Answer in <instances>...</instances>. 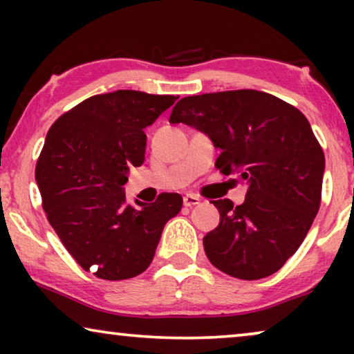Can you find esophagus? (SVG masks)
<instances>
[{"label": "esophagus", "mask_w": 354, "mask_h": 354, "mask_svg": "<svg viewBox=\"0 0 354 354\" xmlns=\"http://www.w3.org/2000/svg\"><path fill=\"white\" fill-rule=\"evenodd\" d=\"M200 201H201V198L200 196H196V195H185L183 196V205H185L187 207H192V206H196V205H200Z\"/></svg>", "instance_id": "esophagus-1"}]
</instances>
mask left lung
I'll return each mask as SVG.
<instances>
[{"mask_svg": "<svg viewBox=\"0 0 354 354\" xmlns=\"http://www.w3.org/2000/svg\"><path fill=\"white\" fill-rule=\"evenodd\" d=\"M171 122L209 135L216 169L240 174L245 201H211L221 222L205 235L207 259L222 272L258 280L277 272L303 243L322 198V147L301 111L258 90L187 96Z\"/></svg>", "mask_w": 354, "mask_h": 354, "instance_id": "obj_1", "label": "left lung"}]
</instances>
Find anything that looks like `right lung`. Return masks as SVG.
<instances>
[{"instance_id": "1", "label": "right lung", "mask_w": 354, "mask_h": 354, "mask_svg": "<svg viewBox=\"0 0 354 354\" xmlns=\"http://www.w3.org/2000/svg\"><path fill=\"white\" fill-rule=\"evenodd\" d=\"M177 96L135 90L95 95L48 130L35 180L48 222L72 258L104 280L132 279L151 264L162 229L182 209L178 193L129 205V167L145 161L151 125Z\"/></svg>"}]
</instances>
